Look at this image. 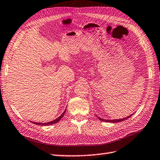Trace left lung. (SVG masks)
<instances>
[{
    "label": "left lung",
    "instance_id": "obj_1",
    "mask_svg": "<svg viewBox=\"0 0 160 160\" xmlns=\"http://www.w3.org/2000/svg\"><path fill=\"white\" fill-rule=\"evenodd\" d=\"M132 115H133V114H132V115H129V116L126 117V118H122V119H112V120H111V119H102V118H100V117H98V115H97V117H98V118L100 121H102V122H110V123H118V122H123V121H125V120H126L127 119L130 118Z\"/></svg>",
    "mask_w": 160,
    "mask_h": 160
}]
</instances>
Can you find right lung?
Segmentation results:
<instances>
[{
	"label": "right lung",
	"mask_w": 160,
	"mask_h": 160,
	"mask_svg": "<svg viewBox=\"0 0 160 160\" xmlns=\"http://www.w3.org/2000/svg\"><path fill=\"white\" fill-rule=\"evenodd\" d=\"M66 111H67V109H65V111L63 112H62V114L59 117V118H58L57 119L52 121V122H47V123H38V122H32V123H33L34 124H36V125H38V126H49V125H52V124L56 123H58V122H59V121L62 118V117L64 115V113H65Z\"/></svg>",
	"instance_id": "obj_1"
}]
</instances>
